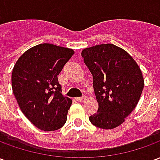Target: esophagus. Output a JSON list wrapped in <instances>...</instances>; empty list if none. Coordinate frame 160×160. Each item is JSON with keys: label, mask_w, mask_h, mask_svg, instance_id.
<instances>
[{"label": "esophagus", "mask_w": 160, "mask_h": 160, "mask_svg": "<svg viewBox=\"0 0 160 160\" xmlns=\"http://www.w3.org/2000/svg\"><path fill=\"white\" fill-rule=\"evenodd\" d=\"M85 99H86V98H85V97L76 98V100L79 101V102H83V101H85Z\"/></svg>", "instance_id": "obj_1"}]
</instances>
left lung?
Here are the masks:
<instances>
[{"instance_id": "obj_1", "label": "left lung", "mask_w": 160, "mask_h": 160, "mask_svg": "<svg viewBox=\"0 0 160 160\" xmlns=\"http://www.w3.org/2000/svg\"><path fill=\"white\" fill-rule=\"evenodd\" d=\"M84 62L92 75L98 103L89 120L94 126L111 129L121 125L136 107L144 87L136 62L124 49L106 43L84 49Z\"/></svg>"}]
</instances>
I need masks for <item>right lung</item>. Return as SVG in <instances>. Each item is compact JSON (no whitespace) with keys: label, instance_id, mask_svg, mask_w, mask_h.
I'll use <instances>...</instances> for the list:
<instances>
[{"label":"right lung","instance_id":"obj_1","mask_svg":"<svg viewBox=\"0 0 160 160\" xmlns=\"http://www.w3.org/2000/svg\"><path fill=\"white\" fill-rule=\"evenodd\" d=\"M73 53L41 43L26 50L13 67L12 92L23 114L41 130H57L66 122L72 100L61 93L57 75Z\"/></svg>","mask_w":160,"mask_h":160}]
</instances>
